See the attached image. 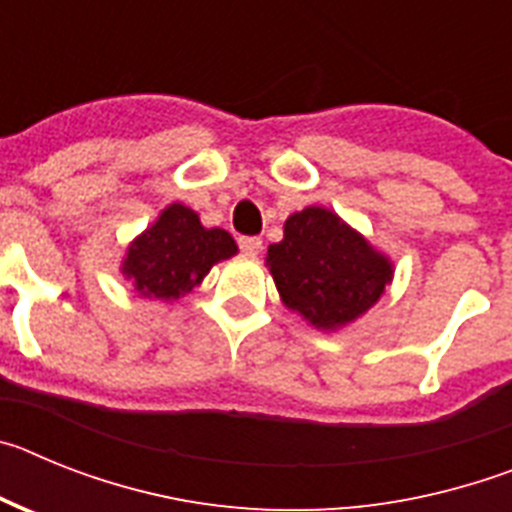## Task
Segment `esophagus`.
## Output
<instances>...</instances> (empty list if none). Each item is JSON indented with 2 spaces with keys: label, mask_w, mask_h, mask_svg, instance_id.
<instances>
[{
  "label": "esophagus",
  "mask_w": 512,
  "mask_h": 512,
  "mask_svg": "<svg viewBox=\"0 0 512 512\" xmlns=\"http://www.w3.org/2000/svg\"><path fill=\"white\" fill-rule=\"evenodd\" d=\"M238 246H241V251L248 253V256H256V253L264 248V241H261L259 235H241V238H238Z\"/></svg>",
  "instance_id": "1"
}]
</instances>
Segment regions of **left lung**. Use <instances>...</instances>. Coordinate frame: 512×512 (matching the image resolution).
Segmentation results:
<instances>
[{"label":"left lung","instance_id":"obj_1","mask_svg":"<svg viewBox=\"0 0 512 512\" xmlns=\"http://www.w3.org/2000/svg\"><path fill=\"white\" fill-rule=\"evenodd\" d=\"M266 261L284 305L325 330L359 318L392 279L390 261L323 207L289 217Z\"/></svg>","mask_w":512,"mask_h":512}]
</instances>
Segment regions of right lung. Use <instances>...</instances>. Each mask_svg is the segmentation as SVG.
Instances as JSON below:
<instances>
[{
  "instance_id": "1",
  "label": "right lung",
  "mask_w": 512,
  "mask_h": 512,
  "mask_svg": "<svg viewBox=\"0 0 512 512\" xmlns=\"http://www.w3.org/2000/svg\"><path fill=\"white\" fill-rule=\"evenodd\" d=\"M235 241L220 228H202L197 212L169 205L128 248L122 271L143 297L176 300L202 282L212 264L230 259Z\"/></svg>"
}]
</instances>
